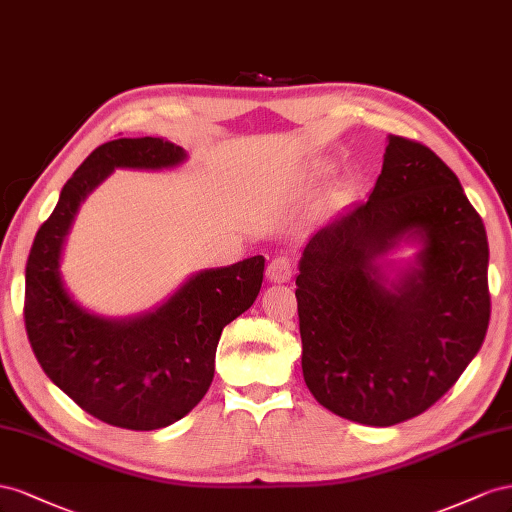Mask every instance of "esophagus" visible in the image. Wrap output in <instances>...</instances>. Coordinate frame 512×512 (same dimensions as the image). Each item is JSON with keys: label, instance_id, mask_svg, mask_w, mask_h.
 <instances>
[{"label": "esophagus", "instance_id": "34e87169", "mask_svg": "<svg viewBox=\"0 0 512 512\" xmlns=\"http://www.w3.org/2000/svg\"><path fill=\"white\" fill-rule=\"evenodd\" d=\"M291 274H294V261H291L287 255L274 257L266 270L270 283H287L291 279Z\"/></svg>", "mask_w": 512, "mask_h": 512}]
</instances>
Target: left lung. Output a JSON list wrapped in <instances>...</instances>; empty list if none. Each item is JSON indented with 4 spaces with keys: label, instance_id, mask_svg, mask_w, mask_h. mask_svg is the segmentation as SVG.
I'll return each mask as SVG.
<instances>
[{
    "label": "left lung",
    "instance_id": "8db88e82",
    "mask_svg": "<svg viewBox=\"0 0 512 512\" xmlns=\"http://www.w3.org/2000/svg\"><path fill=\"white\" fill-rule=\"evenodd\" d=\"M420 237L419 268L386 288L374 259ZM483 218L427 145L390 135L369 199L304 246L296 298L302 375L326 410L371 427L410 420L455 386L485 341Z\"/></svg>",
    "mask_w": 512,
    "mask_h": 512
}]
</instances>
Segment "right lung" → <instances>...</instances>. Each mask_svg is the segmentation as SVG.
<instances>
[{
    "label": "right lung",
    "mask_w": 512,
    "mask_h": 512,
    "mask_svg": "<svg viewBox=\"0 0 512 512\" xmlns=\"http://www.w3.org/2000/svg\"><path fill=\"white\" fill-rule=\"evenodd\" d=\"M184 158L180 145L156 137L98 145L64 184L25 266V330L42 371L83 412L130 431L167 427L203 399L221 332L255 302L266 259L201 272L158 311L124 321L83 311L57 268L79 203L115 167L160 169Z\"/></svg>",
    "instance_id": "add662e5"
}]
</instances>
